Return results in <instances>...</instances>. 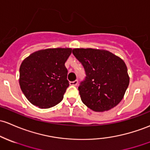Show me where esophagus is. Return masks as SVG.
Wrapping results in <instances>:
<instances>
[{
  "label": "esophagus",
  "instance_id": "34e87169",
  "mask_svg": "<svg viewBox=\"0 0 150 150\" xmlns=\"http://www.w3.org/2000/svg\"><path fill=\"white\" fill-rule=\"evenodd\" d=\"M70 84L72 85V86H76L78 84V80H75L74 81H71Z\"/></svg>",
  "mask_w": 150,
  "mask_h": 150
}]
</instances>
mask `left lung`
Here are the masks:
<instances>
[{
	"mask_svg": "<svg viewBox=\"0 0 150 150\" xmlns=\"http://www.w3.org/2000/svg\"><path fill=\"white\" fill-rule=\"evenodd\" d=\"M72 53L86 74L78 88L82 102L95 112L116 107L129 83L124 61L105 50L75 49Z\"/></svg>",
	"mask_w": 150,
	"mask_h": 150,
	"instance_id": "left-lung-1",
	"label": "left lung"
}]
</instances>
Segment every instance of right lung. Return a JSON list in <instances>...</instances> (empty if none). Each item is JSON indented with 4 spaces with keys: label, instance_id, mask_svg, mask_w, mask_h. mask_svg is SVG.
Wrapping results in <instances>:
<instances>
[{
    "label": "right lung",
    "instance_id": "obj_1",
    "mask_svg": "<svg viewBox=\"0 0 150 150\" xmlns=\"http://www.w3.org/2000/svg\"><path fill=\"white\" fill-rule=\"evenodd\" d=\"M71 51L61 48L41 50L24 59L19 70V83L32 104L48 109L62 101L69 86L65 62Z\"/></svg>",
    "mask_w": 150,
    "mask_h": 150
}]
</instances>
